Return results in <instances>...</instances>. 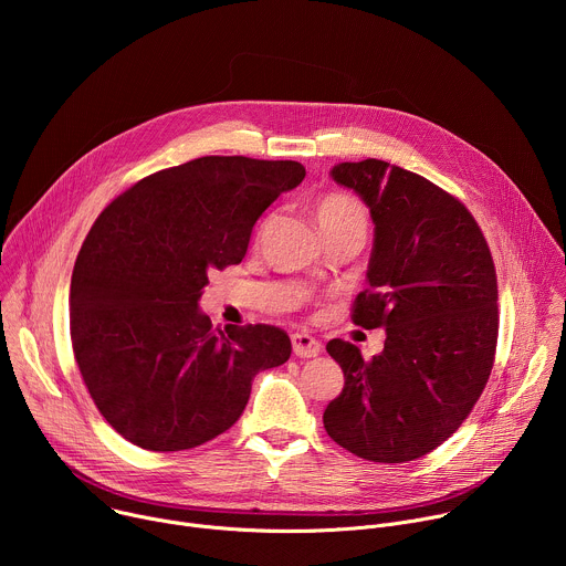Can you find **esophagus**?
I'll use <instances>...</instances> for the list:
<instances>
[{
    "instance_id": "34e87169",
    "label": "esophagus",
    "mask_w": 566,
    "mask_h": 566,
    "mask_svg": "<svg viewBox=\"0 0 566 566\" xmlns=\"http://www.w3.org/2000/svg\"><path fill=\"white\" fill-rule=\"evenodd\" d=\"M291 343H293L295 356H300V358H313L322 349V345L313 336H308V334H293Z\"/></svg>"
}]
</instances>
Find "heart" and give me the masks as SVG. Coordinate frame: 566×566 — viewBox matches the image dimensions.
<instances>
[{
	"mask_svg": "<svg viewBox=\"0 0 566 566\" xmlns=\"http://www.w3.org/2000/svg\"><path fill=\"white\" fill-rule=\"evenodd\" d=\"M315 221L325 237L340 232H367V210L363 201L345 190L322 195L315 201Z\"/></svg>",
	"mask_w": 566,
	"mask_h": 566,
	"instance_id": "heart-1",
	"label": "heart"
}]
</instances>
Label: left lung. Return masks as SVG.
Here are the masks:
<instances>
[{
	"instance_id": "1",
	"label": "left lung",
	"mask_w": 566,
	"mask_h": 566,
	"mask_svg": "<svg viewBox=\"0 0 566 566\" xmlns=\"http://www.w3.org/2000/svg\"><path fill=\"white\" fill-rule=\"evenodd\" d=\"M332 177L363 197L376 223L369 286L352 319L387 338L369 360L347 340L327 343L345 387L322 421L360 459L415 461L459 430L489 382L495 262L470 210L426 177L378 158L340 164Z\"/></svg>"
}]
</instances>
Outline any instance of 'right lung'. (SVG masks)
Here are the masks:
<instances>
[{
	"label": "right lung",
	"instance_id": "right-lung-1",
	"mask_svg": "<svg viewBox=\"0 0 566 566\" xmlns=\"http://www.w3.org/2000/svg\"><path fill=\"white\" fill-rule=\"evenodd\" d=\"M304 177L297 160L201 156L140 179L94 221L71 275V345L123 439L197 448L234 426L258 371L289 360L284 329H212L197 304L208 273L244 260L255 221Z\"/></svg>",
	"mask_w": 566,
	"mask_h": 566
}]
</instances>
